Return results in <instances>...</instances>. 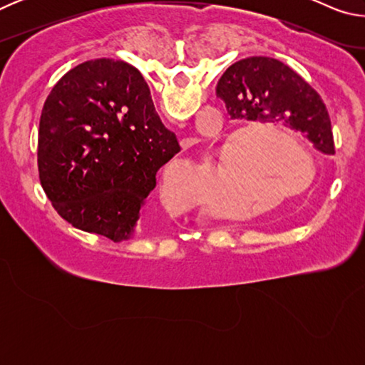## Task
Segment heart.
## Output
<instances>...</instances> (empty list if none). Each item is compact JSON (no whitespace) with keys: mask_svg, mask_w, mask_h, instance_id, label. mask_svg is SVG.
<instances>
[{"mask_svg":"<svg viewBox=\"0 0 365 365\" xmlns=\"http://www.w3.org/2000/svg\"><path fill=\"white\" fill-rule=\"evenodd\" d=\"M245 136L247 138L238 153L250 154L240 174L235 175L237 188L251 195L259 205L296 200V197L304 196L312 190L314 178H316V165H314L311 154L301 145V141L285 132L277 130V128H257L250 125L240 128L227 140L224 151H222L224 156H228L233 150V145ZM257 140H261L262 143L257 144ZM277 144L289 147L303 159L285 158ZM251 145L255 146L252 150ZM185 168H187L185 163H172L165 168L163 183H160V197H163L164 205H169L170 207L182 206V202L174 200V180L175 170Z\"/></svg>","mask_w":365,"mask_h":365,"instance_id":"1","label":"heart"}]
</instances>
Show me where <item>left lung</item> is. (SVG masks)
<instances>
[{"label":"left lung","instance_id":"obj_1","mask_svg":"<svg viewBox=\"0 0 365 365\" xmlns=\"http://www.w3.org/2000/svg\"><path fill=\"white\" fill-rule=\"evenodd\" d=\"M215 93L233 119L282 123L304 133L319 151L335 153L322 98L279 59L252 56L238 61L220 77Z\"/></svg>","mask_w":365,"mask_h":365}]
</instances>
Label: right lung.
Returning <instances> with one entry per match:
<instances>
[{
    "instance_id": "1",
    "label": "right lung",
    "mask_w": 365,
    "mask_h": 365,
    "mask_svg": "<svg viewBox=\"0 0 365 365\" xmlns=\"http://www.w3.org/2000/svg\"><path fill=\"white\" fill-rule=\"evenodd\" d=\"M178 151L143 76L123 61L73 67L41 110L38 172L48 200L76 228L114 243L143 233L156 172Z\"/></svg>"
}]
</instances>
